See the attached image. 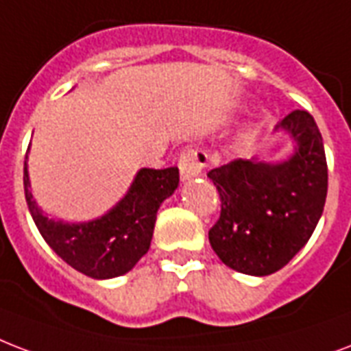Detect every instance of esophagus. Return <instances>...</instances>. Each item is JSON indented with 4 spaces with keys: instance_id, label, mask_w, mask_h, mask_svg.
I'll use <instances>...</instances> for the list:
<instances>
[{
    "instance_id": "34e87169",
    "label": "esophagus",
    "mask_w": 351,
    "mask_h": 351,
    "mask_svg": "<svg viewBox=\"0 0 351 351\" xmlns=\"http://www.w3.org/2000/svg\"><path fill=\"white\" fill-rule=\"evenodd\" d=\"M206 162H208V154L204 151H197V149H187L182 152L180 162H178V169H180L182 180H193L200 176L204 169Z\"/></svg>"
}]
</instances>
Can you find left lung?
Masks as SVG:
<instances>
[{
    "label": "left lung",
    "mask_w": 351,
    "mask_h": 351,
    "mask_svg": "<svg viewBox=\"0 0 351 351\" xmlns=\"http://www.w3.org/2000/svg\"><path fill=\"white\" fill-rule=\"evenodd\" d=\"M293 141L280 162L259 154L234 160L208 173L221 197V217L210 245L226 267L269 276L306 247L324 211L328 193L322 134L313 116L294 110L274 127Z\"/></svg>",
    "instance_id": "obj_1"
}]
</instances>
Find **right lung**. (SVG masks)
Wrapping results in <instances>:
<instances>
[{
  "instance_id": "obj_1",
  "label": "right lung",
  "mask_w": 351,
  "mask_h": 351,
  "mask_svg": "<svg viewBox=\"0 0 351 351\" xmlns=\"http://www.w3.org/2000/svg\"><path fill=\"white\" fill-rule=\"evenodd\" d=\"M31 149V147H29ZM23 165V186L36 228L58 258L93 280H110L132 271L151 247L156 213L178 187V169H140L119 202L101 217L68 223L49 217L31 191L29 167Z\"/></svg>"
}]
</instances>
